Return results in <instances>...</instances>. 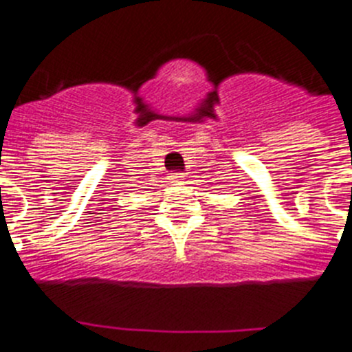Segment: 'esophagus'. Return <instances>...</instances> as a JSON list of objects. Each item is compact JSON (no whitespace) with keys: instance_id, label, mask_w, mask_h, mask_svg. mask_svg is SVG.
Listing matches in <instances>:
<instances>
[{"instance_id":"34e87169","label":"esophagus","mask_w":352,"mask_h":352,"mask_svg":"<svg viewBox=\"0 0 352 352\" xmlns=\"http://www.w3.org/2000/svg\"><path fill=\"white\" fill-rule=\"evenodd\" d=\"M183 178H185V174L183 173H170V179H173V182H179V179Z\"/></svg>"}]
</instances>
